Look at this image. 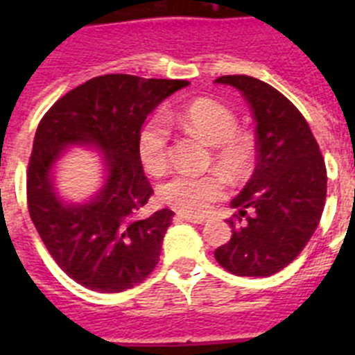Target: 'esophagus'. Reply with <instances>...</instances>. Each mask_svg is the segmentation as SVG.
Listing matches in <instances>:
<instances>
[{
  "label": "esophagus",
  "mask_w": 355,
  "mask_h": 355,
  "mask_svg": "<svg viewBox=\"0 0 355 355\" xmlns=\"http://www.w3.org/2000/svg\"><path fill=\"white\" fill-rule=\"evenodd\" d=\"M178 218H181V220H187V222H192V224H202V222H206L205 216L184 215V213H180V215H178Z\"/></svg>",
  "instance_id": "esophagus-1"
}]
</instances>
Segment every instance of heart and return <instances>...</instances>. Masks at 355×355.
I'll return each instance as SVG.
<instances>
[{
    "label": "heart",
    "mask_w": 355,
    "mask_h": 355,
    "mask_svg": "<svg viewBox=\"0 0 355 355\" xmlns=\"http://www.w3.org/2000/svg\"><path fill=\"white\" fill-rule=\"evenodd\" d=\"M167 122H175L205 140L213 149L216 168L231 181L243 180L254 167V144L238 133V119L225 105L200 97L187 103L165 117H153L139 133V158L150 174L167 167L171 130ZM224 193L218 175L174 174L158 187V197L171 208L187 215H202L211 202Z\"/></svg>",
    "instance_id": "1"
}]
</instances>
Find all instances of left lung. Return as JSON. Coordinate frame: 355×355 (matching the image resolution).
I'll return each mask as SVG.
<instances>
[{"instance_id": "left-lung-1", "label": "left lung", "mask_w": 355, "mask_h": 355, "mask_svg": "<svg viewBox=\"0 0 355 355\" xmlns=\"http://www.w3.org/2000/svg\"><path fill=\"white\" fill-rule=\"evenodd\" d=\"M215 83L240 90L256 121L258 163L231 200L236 220L231 240L215 250L225 270L266 277L283 270L306 247L327 193L322 153L306 119L283 94L250 76H220Z\"/></svg>"}]
</instances>
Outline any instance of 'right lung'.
<instances>
[{
  "label": "right lung",
  "instance_id": "right-lung-1",
  "mask_svg": "<svg viewBox=\"0 0 355 355\" xmlns=\"http://www.w3.org/2000/svg\"><path fill=\"white\" fill-rule=\"evenodd\" d=\"M188 85L105 74L65 94L40 121L28 167V209L56 265L81 286L119 293L158 265L174 211L137 216L153 196L139 158V133L159 103ZM71 146L103 155L102 184L80 203L62 198L54 180Z\"/></svg>",
  "mask_w": 355,
  "mask_h": 355
}]
</instances>
